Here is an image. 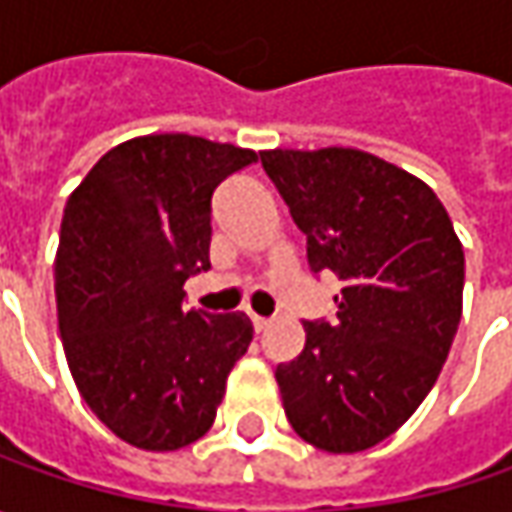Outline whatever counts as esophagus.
<instances>
[{
	"instance_id": "esophagus-1",
	"label": "esophagus",
	"mask_w": 512,
	"mask_h": 512,
	"mask_svg": "<svg viewBox=\"0 0 512 512\" xmlns=\"http://www.w3.org/2000/svg\"><path fill=\"white\" fill-rule=\"evenodd\" d=\"M250 322H253V330H256V333H265L267 325H270V319H265V316H256V313H250Z\"/></svg>"
}]
</instances>
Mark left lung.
Returning <instances> with one entry per match:
<instances>
[{"label": "left lung", "instance_id": "8db88e82", "mask_svg": "<svg viewBox=\"0 0 512 512\" xmlns=\"http://www.w3.org/2000/svg\"><path fill=\"white\" fill-rule=\"evenodd\" d=\"M307 236L313 273L342 279L336 322H307L276 367L287 422L327 453H362L402 427L436 384L462 319L464 250L419 176L356 148L262 150Z\"/></svg>", "mask_w": 512, "mask_h": 512}]
</instances>
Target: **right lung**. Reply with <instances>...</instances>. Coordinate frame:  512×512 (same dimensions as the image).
I'll use <instances>...</instances> for the list:
<instances>
[{
    "label": "right lung",
    "instance_id": "1",
    "mask_svg": "<svg viewBox=\"0 0 512 512\" xmlns=\"http://www.w3.org/2000/svg\"><path fill=\"white\" fill-rule=\"evenodd\" d=\"M253 150L187 133L108 150L70 193L56 250V310L70 376L122 442L168 453L202 439L245 313L185 310V282L210 270V196Z\"/></svg>",
    "mask_w": 512,
    "mask_h": 512
}]
</instances>
